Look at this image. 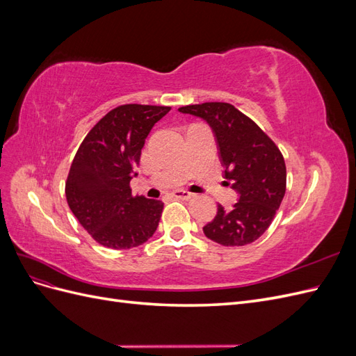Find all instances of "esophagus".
Wrapping results in <instances>:
<instances>
[{
	"mask_svg": "<svg viewBox=\"0 0 356 356\" xmlns=\"http://www.w3.org/2000/svg\"><path fill=\"white\" fill-rule=\"evenodd\" d=\"M172 195H174V197H177V199H182V200H188V199H191L193 196V193H190V191H186V190H175L174 193H172Z\"/></svg>",
	"mask_w": 356,
	"mask_h": 356,
	"instance_id": "34e87169",
	"label": "esophagus"
}]
</instances>
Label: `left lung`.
I'll return each instance as SVG.
<instances>
[{"label": "left lung", "instance_id": "left-lung-1", "mask_svg": "<svg viewBox=\"0 0 356 356\" xmlns=\"http://www.w3.org/2000/svg\"><path fill=\"white\" fill-rule=\"evenodd\" d=\"M203 118L217 139L224 178L239 200L232 209L218 204L215 218L203 227L208 239L222 246L257 241L272 224L286 188V168L276 144L250 117L227 102H204L178 108Z\"/></svg>", "mask_w": 356, "mask_h": 356}]
</instances>
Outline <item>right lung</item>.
Instances as JSON below:
<instances>
[{
    "label": "right lung",
    "instance_id": "add662e5",
    "mask_svg": "<svg viewBox=\"0 0 356 356\" xmlns=\"http://www.w3.org/2000/svg\"><path fill=\"white\" fill-rule=\"evenodd\" d=\"M170 106L126 104L111 110L86 135L65 182L68 207L99 245L129 250L154 234L163 202L134 196L141 149Z\"/></svg>",
    "mask_w": 356,
    "mask_h": 356
}]
</instances>
